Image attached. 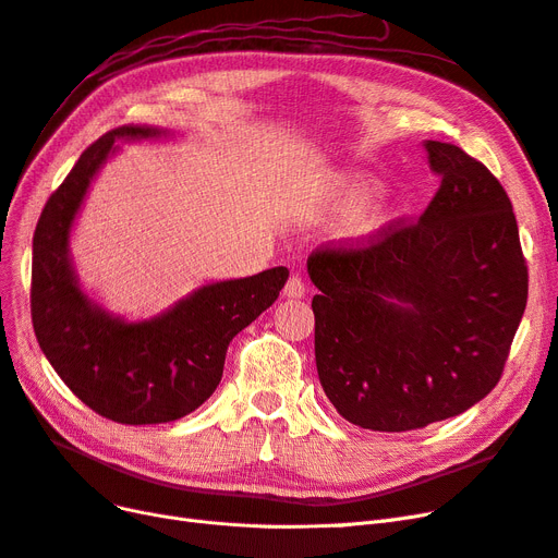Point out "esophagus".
Listing matches in <instances>:
<instances>
[{
  "label": "esophagus",
  "instance_id": "1",
  "mask_svg": "<svg viewBox=\"0 0 558 558\" xmlns=\"http://www.w3.org/2000/svg\"><path fill=\"white\" fill-rule=\"evenodd\" d=\"M304 293H306V286H304L302 277L293 275L291 279L286 281V286H283V295H286V298H291V300H300V298H304Z\"/></svg>",
  "mask_w": 558,
  "mask_h": 558
}]
</instances>
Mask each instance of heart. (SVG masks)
<instances>
[{"mask_svg": "<svg viewBox=\"0 0 558 558\" xmlns=\"http://www.w3.org/2000/svg\"><path fill=\"white\" fill-rule=\"evenodd\" d=\"M362 194H364V184L362 182H355L351 178H343L339 182V196H343V198H360ZM378 221H380V215L376 213V209H367V213H362L355 219L353 230H355L357 235H367L378 226Z\"/></svg>", "mask_w": 558, "mask_h": 558, "instance_id": "heart-1", "label": "heart"}]
</instances>
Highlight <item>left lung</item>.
Instances as JSON below:
<instances>
[{"instance_id":"1","label":"left lung","mask_w":558,"mask_h":558,"mask_svg":"<svg viewBox=\"0 0 558 558\" xmlns=\"http://www.w3.org/2000/svg\"><path fill=\"white\" fill-rule=\"evenodd\" d=\"M425 149L440 186L417 221L306 260L320 386L341 417L372 432L422 429L485 399L526 310L506 189L462 147Z\"/></svg>"}]
</instances>
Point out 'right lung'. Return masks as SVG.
I'll return each mask as SVG.
<instances>
[{"label":"right lung","instance_id":"right-lung-1","mask_svg":"<svg viewBox=\"0 0 558 558\" xmlns=\"http://www.w3.org/2000/svg\"><path fill=\"white\" fill-rule=\"evenodd\" d=\"M155 126H120L92 143L48 198L32 244V323L69 390L122 425H159L196 411L219 386L228 343L279 298L286 267L201 286L168 312L129 323L92 302L75 277L69 238L114 141L161 138Z\"/></svg>","mask_w":558,"mask_h":558}]
</instances>
